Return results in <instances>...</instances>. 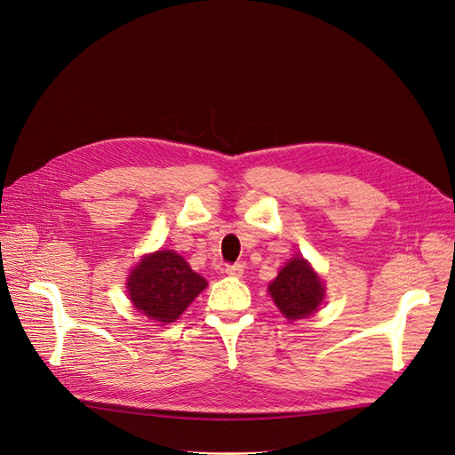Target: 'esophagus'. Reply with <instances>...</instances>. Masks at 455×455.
I'll list each match as a JSON object with an SVG mask.
<instances>
[{
    "label": "esophagus",
    "instance_id": "34e87169",
    "mask_svg": "<svg viewBox=\"0 0 455 455\" xmlns=\"http://www.w3.org/2000/svg\"><path fill=\"white\" fill-rule=\"evenodd\" d=\"M226 273L229 275V276H242V273H243V269H242V266L240 264H229V266H226Z\"/></svg>",
    "mask_w": 455,
    "mask_h": 455
}]
</instances>
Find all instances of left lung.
<instances>
[{
	"mask_svg": "<svg viewBox=\"0 0 455 455\" xmlns=\"http://www.w3.org/2000/svg\"><path fill=\"white\" fill-rule=\"evenodd\" d=\"M267 290L278 309L290 321L309 317L324 299L321 278L300 257L290 260Z\"/></svg>",
	"mask_w": 455,
	"mask_h": 455,
	"instance_id": "obj_1",
	"label": "left lung"
}]
</instances>
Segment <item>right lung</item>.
<instances>
[{"label": "right lung", "mask_w": 455, "mask_h": 455, "mask_svg": "<svg viewBox=\"0 0 455 455\" xmlns=\"http://www.w3.org/2000/svg\"><path fill=\"white\" fill-rule=\"evenodd\" d=\"M205 286V278L174 251L144 257L127 283L134 307L158 323L179 319Z\"/></svg>", "instance_id": "obj_1"}]
</instances>
